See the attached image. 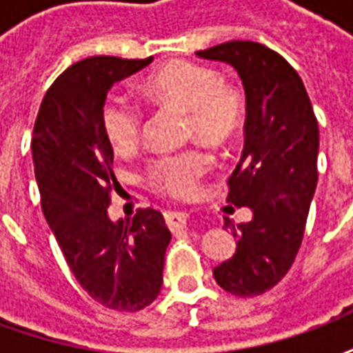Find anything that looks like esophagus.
Masks as SVG:
<instances>
[{
	"mask_svg": "<svg viewBox=\"0 0 353 353\" xmlns=\"http://www.w3.org/2000/svg\"><path fill=\"white\" fill-rule=\"evenodd\" d=\"M164 217H166V223H168L170 229L179 230L187 227V217L189 215L185 214V212H166Z\"/></svg>",
	"mask_w": 353,
	"mask_h": 353,
	"instance_id": "34e87169",
	"label": "esophagus"
}]
</instances>
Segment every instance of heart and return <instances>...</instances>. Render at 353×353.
Returning <instances> with one entry per match:
<instances>
[{"label": "heart", "instance_id": "heart-1", "mask_svg": "<svg viewBox=\"0 0 353 353\" xmlns=\"http://www.w3.org/2000/svg\"><path fill=\"white\" fill-rule=\"evenodd\" d=\"M139 92L159 108L185 111V132L212 145H225L234 138L244 123L245 103L240 90L223 85L221 77L206 65L176 60L147 75ZM105 138L117 153H132L143 130V111L124 96L111 94L100 111ZM210 157L199 149L181 153H162L145 166V179L154 189L183 192L204 174Z\"/></svg>", "mask_w": 353, "mask_h": 353}]
</instances>
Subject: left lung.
Here are the masks:
<instances>
[{"label":"left lung","instance_id":"8db88e82","mask_svg":"<svg viewBox=\"0 0 353 353\" xmlns=\"http://www.w3.org/2000/svg\"><path fill=\"white\" fill-rule=\"evenodd\" d=\"M196 57L232 65L245 92L244 151L229 177V202L253 217L240 225L225 217L236 253L215 266L214 278L232 295H263L288 274L303 242L318 185V121L299 73L265 45L227 41Z\"/></svg>","mask_w":353,"mask_h":353}]
</instances>
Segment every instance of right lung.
I'll return each instance as SVG.
<instances>
[{"label": "right lung", "instance_id": "obj_1", "mask_svg": "<svg viewBox=\"0 0 353 353\" xmlns=\"http://www.w3.org/2000/svg\"><path fill=\"white\" fill-rule=\"evenodd\" d=\"M151 60L92 57L68 68L45 94L32 138L43 214L65 263L96 303L119 312L143 310L159 296L172 234L153 208L109 219L119 183L100 111L109 88Z\"/></svg>", "mask_w": 353, "mask_h": 353}]
</instances>
